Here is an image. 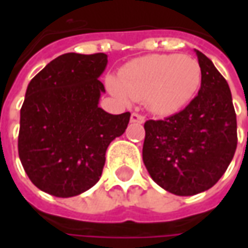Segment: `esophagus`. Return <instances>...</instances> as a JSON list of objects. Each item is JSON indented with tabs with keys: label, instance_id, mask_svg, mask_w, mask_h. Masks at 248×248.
Segmentation results:
<instances>
[{
	"label": "esophagus",
	"instance_id": "1",
	"mask_svg": "<svg viewBox=\"0 0 248 248\" xmlns=\"http://www.w3.org/2000/svg\"><path fill=\"white\" fill-rule=\"evenodd\" d=\"M130 121L131 122H134V124H143L145 122V118L138 113H133L131 114V117H130Z\"/></svg>",
	"mask_w": 248,
	"mask_h": 248
}]
</instances>
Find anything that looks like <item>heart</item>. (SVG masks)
<instances>
[{
	"label": "heart",
	"mask_w": 248,
	"mask_h": 248,
	"mask_svg": "<svg viewBox=\"0 0 248 248\" xmlns=\"http://www.w3.org/2000/svg\"><path fill=\"white\" fill-rule=\"evenodd\" d=\"M202 69L195 58L179 54H153L129 62L118 79H108V89L122 102H145L155 115H171L197 95Z\"/></svg>",
	"instance_id": "1"
}]
</instances>
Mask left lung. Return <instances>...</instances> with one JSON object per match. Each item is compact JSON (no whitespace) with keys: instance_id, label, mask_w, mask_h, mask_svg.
I'll return each mask as SVG.
<instances>
[{"instance_id":"1","label":"left lung","mask_w":248,"mask_h":248,"mask_svg":"<svg viewBox=\"0 0 248 248\" xmlns=\"http://www.w3.org/2000/svg\"><path fill=\"white\" fill-rule=\"evenodd\" d=\"M202 69L198 95L186 108L145 124L143 163L166 191L188 197L218 182L236 150V114L227 81L195 50Z\"/></svg>"}]
</instances>
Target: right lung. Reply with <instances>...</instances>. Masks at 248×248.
<instances>
[{
	"instance_id": "obj_1",
	"label": "right lung",
	"mask_w": 248,
	"mask_h": 248,
	"mask_svg": "<svg viewBox=\"0 0 248 248\" xmlns=\"http://www.w3.org/2000/svg\"><path fill=\"white\" fill-rule=\"evenodd\" d=\"M108 56L66 53L29 82L21 108L18 154L28 177L42 191L70 198L99 181L106 150L124 134L130 113L108 114L98 106V78Z\"/></svg>"
}]
</instances>
